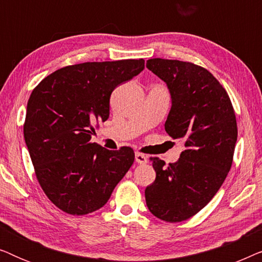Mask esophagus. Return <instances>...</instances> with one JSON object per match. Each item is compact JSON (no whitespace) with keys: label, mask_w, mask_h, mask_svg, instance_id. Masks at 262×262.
<instances>
[{"label":"esophagus","mask_w":262,"mask_h":262,"mask_svg":"<svg viewBox=\"0 0 262 262\" xmlns=\"http://www.w3.org/2000/svg\"><path fill=\"white\" fill-rule=\"evenodd\" d=\"M135 159H136V162L139 163V164H144V163H146V161H148L146 156L143 155V154H141V152H136L135 154Z\"/></svg>","instance_id":"34e87169"}]
</instances>
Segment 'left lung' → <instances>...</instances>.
<instances>
[{
	"label": "left lung",
	"instance_id": "1",
	"mask_svg": "<svg viewBox=\"0 0 262 262\" xmlns=\"http://www.w3.org/2000/svg\"><path fill=\"white\" fill-rule=\"evenodd\" d=\"M146 68L168 85L171 108L167 134L182 139L178 162L150 157L156 179L145 188L146 206L160 220L177 223L199 212L230 170L237 124L228 93L205 68L177 59L152 58Z\"/></svg>",
	"mask_w": 262,
	"mask_h": 262
}]
</instances>
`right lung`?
<instances>
[{"label": "right lung", "instance_id": "1", "mask_svg": "<svg viewBox=\"0 0 262 262\" xmlns=\"http://www.w3.org/2000/svg\"><path fill=\"white\" fill-rule=\"evenodd\" d=\"M144 69V59L87 62L56 70L33 89L24 124L35 177L64 212L99 210L135 161L130 146L107 150L91 142L92 124L110 117L118 85Z\"/></svg>", "mask_w": 262, "mask_h": 262}]
</instances>
